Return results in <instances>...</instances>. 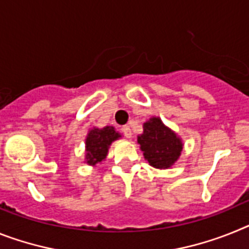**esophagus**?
I'll return each mask as SVG.
<instances>
[{
    "mask_svg": "<svg viewBox=\"0 0 249 249\" xmlns=\"http://www.w3.org/2000/svg\"><path fill=\"white\" fill-rule=\"evenodd\" d=\"M122 134H123V135H124L125 138H130L131 137L130 127L127 126V125H124V126L122 127Z\"/></svg>",
    "mask_w": 249,
    "mask_h": 249,
    "instance_id": "obj_1",
    "label": "esophagus"
}]
</instances>
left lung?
Instances as JSON below:
<instances>
[{
  "instance_id": "8db88e82",
  "label": "left lung",
  "mask_w": 249,
  "mask_h": 249,
  "mask_svg": "<svg viewBox=\"0 0 249 249\" xmlns=\"http://www.w3.org/2000/svg\"><path fill=\"white\" fill-rule=\"evenodd\" d=\"M142 134L138 137L140 149L151 166L166 169L176 163L183 149L180 139L159 118H151L142 126Z\"/></svg>"
}]
</instances>
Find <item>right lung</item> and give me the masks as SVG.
<instances>
[{"label": "right lung", "instance_id": "obj_1", "mask_svg": "<svg viewBox=\"0 0 249 249\" xmlns=\"http://www.w3.org/2000/svg\"><path fill=\"white\" fill-rule=\"evenodd\" d=\"M122 137L112 126L94 129L86 138V160L88 164H98L103 161L107 154L109 145L114 140Z\"/></svg>", "mask_w": 249, "mask_h": 249}]
</instances>
